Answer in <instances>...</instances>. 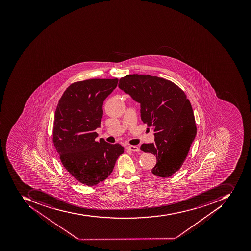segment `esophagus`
Here are the masks:
<instances>
[{
  "label": "esophagus",
  "instance_id": "1",
  "mask_svg": "<svg viewBox=\"0 0 251 251\" xmlns=\"http://www.w3.org/2000/svg\"><path fill=\"white\" fill-rule=\"evenodd\" d=\"M128 149L131 151L134 152H139L141 150L137 146H133V145H130V146L127 147Z\"/></svg>",
  "mask_w": 251,
  "mask_h": 251
}]
</instances>
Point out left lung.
Here are the masks:
<instances>
[{
	"label": "left lung",
	"instance_id": "left-lung-1",
	"mask_svg": "<svg viewBox=\"0 0 251 251\" xmlns=\"http://www.w3.org/2000/svg\"><path fill=\"white\" fill-rule=\"evenodd\" d=\"M120 89L141 104V118L154 129V143L141 150L156 156L151 172L168 177L183 165L197 134L192 107L184 92L170 80L150 75H129L120 79Z\"/></svg>",
	"mask_w": 251,
	"mask_h": 251
}]
</instances>
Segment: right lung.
<instances>
[{"label": "right lung", "mask_w": 251, "mask_h": 251, "mask_svg": "<svg viewBox=\"0 0 251 251\" xmlns=\"http://www.w3.org/2000/svg\"><path fill=\"white\" fill-rule=\"evenodd\" d=\"M118 79H91L71 84L64 91L54 114L53 142L61 163L71 176L87 186L108 177L118 156L119 144L96 141L103 103L118 85Z\"/></svg>", "instance_id": "add662e5"}]
</instances>
